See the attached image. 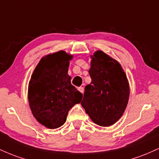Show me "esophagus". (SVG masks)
<instances>
[{"label":"esophagus","instance_id":"obj_1","mask_svg":"<svg viewBox=\"0 0 159 159\" xmlns=\"http://www.w3.org/2000/svg\"><path fill=\"white\" fill-rule=\"evenodd\" d=\"M78 90H79L80 92L81 93H84V87H78Z\"/></svg>","mask_w":159,"mask_h":159}]
</instances>
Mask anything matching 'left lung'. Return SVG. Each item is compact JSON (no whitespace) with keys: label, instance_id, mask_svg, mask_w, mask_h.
Returning a JSON list of instances; mask_svg holds the SVG:
<instances>
[{"label":"left lung","instance_id":"8db88e82","mask_svg":"<svg viewBox=\"0 0 159 159\" xmlns=\"http://www.w3.org/2000/svg\"><path fill=\"white\" fill-rule=\"evenodd\" d=\"M90 84L85 87L81 105L93 123L114 125L123 116L129 98V84L118 61L102 51L91 56Z\"/></svg>","mask_w":159,"mask_h":159}]
</instances>
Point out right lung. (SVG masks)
<instances>
[{"mask_svg":"<svg viewBox=\"0 0 159 159\" xmlns=\"http://www.w3.org/2000/svg\"><path fill=\"white\" fill-rule=\"evenodd\" d=\"M72 54L59 51L42 57L28 85V102L36 120L51 129L65 123L69 111L83 95L71 84L68 75Z\"/></svg>","mask_w":159,"mask_h":159,"instance_id":"add662e5","label":"right lung"}]
</instances>
